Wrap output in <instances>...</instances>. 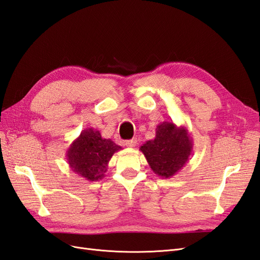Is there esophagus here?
I'll return each instance as SVG.
<instances>
[{"instance_id":"esophagus-1","label":"esophagus","mask_w":260,"mask_h":260,"mask_svg":"<svg viewBox=\"0 0 260 260\" xmlns=\"http://www.w3.org/2000/svg\"><path fill=\"white\" fill-rule=\"evenodd\" d=\"M124 145L128 147H135L137 145V139H132V140H128L124 142Z\"/></svg>"}]
</instances>
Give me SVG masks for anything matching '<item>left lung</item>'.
<instances>
[{
    "mask_svg": "<svg viewBox=\"0 0 260 260\" xmlns=\"http://www.w3.org/2000/svg\"><path fill=\"white\" fill-rule=\"evenodd\" d=\"M149 167L160 178H171L184 167L192 155L193 140L184 125L162 121L157 125L154 140L140 147Z\"/></svg>",
    "mask_w": 260,
    "mask_h": 260,
    "instance_id": "left-lung-1",
    "label": "left lung"
}]
</instances>
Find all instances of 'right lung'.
<instances>
[{
    "instance_id": "add662e5",
    "label": "right lung",
    "mask_w": 260,
    "mask_h": 260,
    "mask_svg": "<svg viewBox=\"0 0 260 260\" xmlns=\"http://www.w3.org/2000/svg\"><path fill=\"white\" fill-rule=\"evenodd\" d=\"M111 139L102 138L99 130L88 128L70 144L66 152L67 162L75 174L88 181L103 179L113 155L120 151Z\"/></svg>"
}]
</instances>
